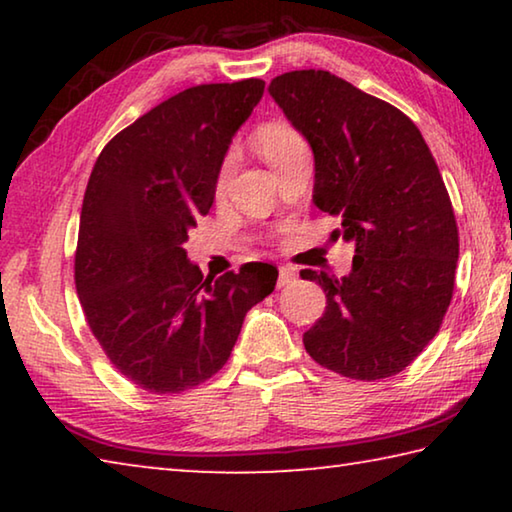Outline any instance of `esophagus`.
<instances>
[{
  "label": "esophagus",
  "mask_w": 512,
  "mask_h": 512,
  "mask_svg": "<svg viewBox=\"0 0 512 512\" xmlns=\"http://www.w3.org/2000/svg\"><path fill=\"white\" fill-rule=\"evenodd\" d=\"M293 280H296V271L289 266H282L280 275H277V287H287V284H291Z\"/></svg>",
  "instance_id": "obj_1"
}]
</instances>
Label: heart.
I'll list each match as a JSON object with an SVG mask.
<instances>
[{
  "label": "heart",
  "mask_w": 512,
  "mask_h": 512,
  "mask_svg": "<svg viewBox=\"0 0 512 512\" xmlns=\"http://www.w3.org/2000/svg\"><path fill=\"white\" fill-rule=\"evenodd\" d=\"M257 144H259V151L264 153V158L271 164H275L282 155L298 149V146H305V140H302V135L296 131V128H291L287 124H266L257 131ZM230 173H232V155H228V158L223 160L219 176H216V192L219 194L228 187Z\"/></svg>",
  "instance_id": "obj_1"
}]
</instances>
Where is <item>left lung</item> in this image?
<instances>
[{
  "label": "left lung",
  "instance_id": "left-lung-1",
  "mask_svg": "<svg viewBox=\"0 0 512 512\" xmlns=\"http://www.w3.org/2000/svg\"><path fill=\"white\" fill-rule=\"evenodd\" d=\"M268 92L314 151V203L341 219L332 237L354 241L350 275L300 273L327 298L305 350L343 377H393L438 334L454 293L458 228L438 164L402 110L325 69L275 76Z\"/></svg>",
  "mask_w": 512,
  "mask_h": 512
}]
</instances>
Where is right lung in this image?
<instances>
[{"instance_id": "obj_1", "label": "right lung", "mask_w": 512, "mask_h": 512, "mask_svg": "<svg viewBox=\"0 0 512 512\" xmlns=\"http://www.w3.org/2000/svg\"><path fill=\"white\" fill-rule=\"evenodd\" d=\"M262 94V79L194 85L126 126L94 162L76 293L112 366L149 393H183L216 375L248 309L275 289L271 264L203 277L183 248L214 203L232 135Z\"/></svg>"}]
</instances>
